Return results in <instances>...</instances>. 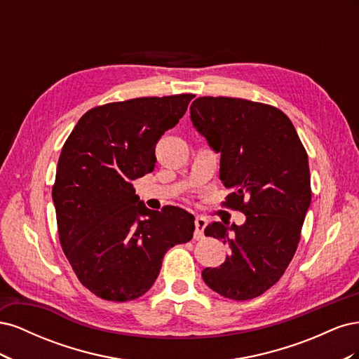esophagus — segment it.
<instances>
[{"label": "esophagus", "instance_id": "obj_1", "mask_svg": "<svg viewBox=\"0 0 359 359\" xmlns=\"http://www.w3.org/2000/svg\"><path fill=\"white\" fill-rule=\"evenodd\" d=\"M194 240H202L203 238V231L206 227V220L202 219V217H196V220H194Z\"/></svg>", "mask_w": 359, "mask_h": 359}]
</instances>
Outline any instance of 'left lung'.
<instances>
[{"label": "left lung", "instance_id": "left-lung-1", "mask_svg": "<svg viewBox=\"0 0 359 359\" xmlns=\"http://www.w3.org/2000/svg\"><path fill=\"white\" fill-rule=\"evenodd\" d=\"M194 128L220 153L224 205L245 214L241 226L214 222L205 235L231 248L202 278L222 297L262 295L285 274L297 252L311 202L306 148L295 127L274 106L232 97H199L190 106Z\"/></svg>", "mask_w": 359, "mask_h": 359}]
</instances>
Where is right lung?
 I'll return each mask as SVG.
<instances>
[{"instance_id": "obj_1", "label": "right lung", "mask_w": 359, "mask_h": 359, "mask_svg": "<svg viewBox=\"0 0 359 359\" xmlns=\"http://www.w3.org/2000/svg\"><path fill=\"white\" fill-rule=\"evenodd\" d=\"M193 97L97 106L82 115L62 147L52 187L60 243L81 283L102 299L142 297L168 250L193 238L190 212L178 206L148 210L132 184L153 172L156 144L178 124Z\"/></svg>"}]
</instances>
